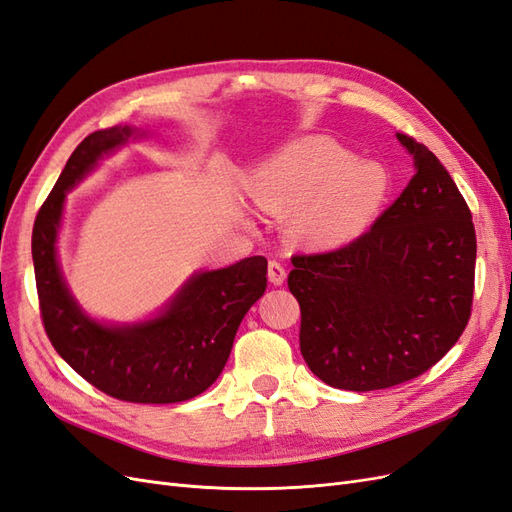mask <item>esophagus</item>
<instances>
[{"mask_svg":"<svg viewBox=\"0 0 512 512\" xmlns=\"http://www.w3.org/2000/svg\"><path fill=\"white\" fill-rule=\"evenodd\" d=\"M286 280V269L280 260H269V282L273 286H282Z\"/></svg>","mask_w":512,"mask_h":512,"instance_id":"obj_1","label":"esophagus"}]
</instances>
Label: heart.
Returning a JSON list of instances; mask_svg holds the SVG:
<instances>
[{
  "label": "heart",
  "mask_w": 512,
  "mask_h": 512,
  "mask_svg": "<svg viewBox=\"0 0 512 512\" xmlns=\"http://www.w3.org/2000/svg\"><path fill=\"white\" fill-rule=\"evenodd\" d=\"M265 213L290 215L299 241L335 247L359 237L389 192L378 162L356 160L329 136H305L262 164L247 185Z\"/></svg>",
  "instance_id": "b5f03b06"
}]
</instances>
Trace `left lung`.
Listing matches in <instances>:
<instances>
[{"label": "left lung", "instance_id": "obj_1", "mask_svg": "<svg viewBox=\"0 0 512 512\" xmlns=\"http://www.w3.org/2000/svg\"><path fill=\"white\" fill-rule=\"evenodd\" d=\"M406 190L361 237L333 252L292 256L307 367L335 389L378 391L425 374L472 314L476 232L440 160L408 134Z\"/></svg>", "mask_w": 512, "mask_h": 512}]
</instances>
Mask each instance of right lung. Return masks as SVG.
I'll return each instance as SVG.
<instances>
[{"label":"right lung","mask_w":512,"mask_h":512,"mask_svg":"<svg viewBox=\"0 0 512 512\" xmlns=\"http://www.w3.org/2000/svg\"><path fill=\"white\" fill-rule=\"evenodd\" d=\"M141 134L130 126L98 130L72 151L34 222L36 288L44 331L76 374L121 401L177 404L207 391L222 374L243 316L267 290V258H243L226 269L192 275L153 320L123 327L91 320L57 265L66 192L102 156Z\"/></svg>","instance_id":"right-lung-1"}]
</instances>
